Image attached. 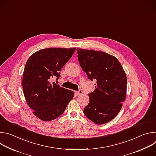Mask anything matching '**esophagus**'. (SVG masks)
<instances>
[{
    "instance_id": "34e87169",
    "label": "esophagus",
    "mask_w": 156,
    "mask_h": 156,
    "mask_svg": "<svg viewBox=\"0 0 156 156\" xmlns=\"http://www.w3.org/2000/svg\"><path fill=\"white\" fill-rule=\"evenodd\" d=\"M82 93H83V91H82L81 90H79L78 91H76V92H75V94H76V96L81 95Z\"/></svg>"
}]
</instances>
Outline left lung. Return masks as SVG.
<instances>
[{
	"label": "left lung",
	"instance_id": "obj_1",
	"mask_svg": "<svg viewBox=\"0 0 156 156\" xmlns=\"http://www.w3.org/2000/svg\"><path fill=\"white\" fill-rule=\"evenodd\" d=\"M78 59L87 78L95 80V90L89 94L90 102L84 108L86 117L102 125L119 113L126 93V76L118 59L107 53L76 49Z\"/></svg>",
	"mask_w": 156,
	"mask_h": 156
}]
</instances>
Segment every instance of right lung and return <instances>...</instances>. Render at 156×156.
I'll use <instances>...</instances> for the list:
<instances>
[{
  "label": "right lung",
  "instance_id": "right-lung-1",
  "mask_svg": "<svg viewBox=\"0 0 156 156\" xmlns=\"http://www.w3.org/2000/svg\"><path fill=\"white\" fill-rule=\"evenodd\" d=\"M76 48H48L39 50L30 57L23 72V91L33 114L43 121L60 117L66 109L74 92L60 87L55 82L60 71L74 54Z\"/></svg>",
  "mask_w": 156,
  "mask_h": 156
}]
</instances>
